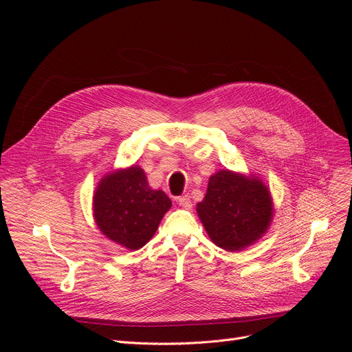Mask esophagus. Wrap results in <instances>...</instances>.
<instances>
[{
    "mask_svg": "<svg viewBox=\"0 0 352 352\" xmlns=\"http://www.w3.org/2000/svg\"><path fill=\"white\" fill-rule=\"evenodd\" d=\"M177 204H178L179 207L187 208V210H190V208L192 207L191 198H190L188 195H182V197H178V198H177Z\"/></svg>",
    "mask_w": 352,
    "mask_h": 352,
    "instance_id": "34e87169",
    "label": "esophagus"
}]
</instances>
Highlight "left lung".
Instances as JSON below:
<instances>
[{"instance_id":"obj_1","label":"left lung","mask_w":352,"mask_h":352,"mask_svg":"<svg viewBox=\"0 0 352 352\" xmlns=\"http://www.w3.org/2000/svg\"><path fill=\"white\" fill-rule=\"evenodd\" d=\"M197 212L215 245L238 251L267 231L272 219V202L261 181L223 170L210 178Z\"/></svg>"}]
</instances>
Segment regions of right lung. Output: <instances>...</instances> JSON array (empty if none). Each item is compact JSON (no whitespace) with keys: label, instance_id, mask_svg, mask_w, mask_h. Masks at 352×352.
<instances>
[{"label":"right lung","instance_id":"obj_1","mask_svg":"<svg viewBox=\"0 0 352 352\" xmlns=\"http://www.w3.org/2000/svg\"><path fill=\"white\" fill-rule=\"evenodd\" d=\"M171 199L151 190L140 166L104 177L94 195V217L101 232L128 248L144 247L155 234Z\"/></svg>","mask_w":352,"mask_h":352}]
</instances>
